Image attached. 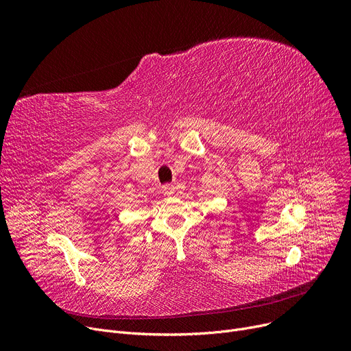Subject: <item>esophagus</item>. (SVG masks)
<instances>
[{"label":"esophagus","instance_id":"obj_1","mask_svg":"<svg viewBox=\"0 0 351 351\" xmlns=\"http://www.w3.org/2000/svg\"><path fill=\"white\" fill-rule=\"evenodd\" d=\"M162 192H163L166 196H169V195L173 193V186H172V185H165L163 189H162Z\"/></svg>","mask_w":351,"mask_h":351}]
</instances>
